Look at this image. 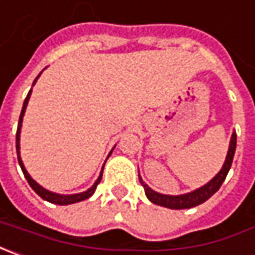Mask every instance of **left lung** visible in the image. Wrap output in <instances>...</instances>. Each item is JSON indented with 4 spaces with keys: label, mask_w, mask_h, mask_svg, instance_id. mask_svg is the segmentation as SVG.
<instances>
[{
    "label": "left lung",
    "mask_w": 255,
    "mask_h": 255,
    "mask_svg": "<svg viewBox=\"0 0 255 255\" xmlns=\"http://www.w3.org/2000/svg\"><path fill=\"white\" fill-rule=\"evenodd\" d=\"M236 144H237V134L233 132L232 141H230V148H229V152H227V158L224 161L223 168L222 171L219 172L216 175L213 179L210 180L209 183H206L205 186L199 188L198 190H193L190 193H186V195H179V196H168V195H161V193H156L152 189H149L146 185H145L142 179L139 178V182L141 185L144 186L145 195L146 198L149 199L152 203L158 205V206L163 207H169V209H190V207L198 206V205H202L203 202H206L207 199L212 198L215 195L216 192L220 189L222 183L226 179L227 173H229V169L232 166L233 162V156H234V152H236Z\"/></svg>",
    "instance_id": "1"
}]
</instances>
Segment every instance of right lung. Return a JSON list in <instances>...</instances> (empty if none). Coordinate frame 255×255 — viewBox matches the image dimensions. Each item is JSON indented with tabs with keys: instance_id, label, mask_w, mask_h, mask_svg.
I'll use <instances>...</instances> for the list:
<instances>
[{
	"instance_id": "obj_1",
	"label": "right lung",
	"mask_w": 255,
	"mask_h": 255,
	"mask_svg": "<svg viewBox=\"0 0 255 255\" xmlns=\"http://www.w3.org/2000/svg\"><path fill=\"white\" fill-rule=\"evenodd\" d=\"M40 75V73H39ZM39 77V76H38ZM36 77V79H38ZM36 79H35V82H36ZM33 82V83H35ZM31 92L28 93V96H26V99L23 101V106H22V111H21V116H19V123H18V129H16V154H18V162H19V166H21V169H22L23 175H25V178L28 180V183L31 185V188L39 195L40 198L45 199V200H48L50 203H55V205H72V203H77V202H82L84 199H89L92 196L93 193H94V190L97 188V185L100 183L101 176H103V172L100 173V176H99V179L96 180V183L93 185L92 188L89 189V190H86L83 193H77V195H57V193H53V192H49L46 189H43L40 185H38L35 180L32 179L31 176H29V173L26 172L25 169V166H23L22 161H21V156H19V134H21V127H22V117L23 114H25V109H26V106H28V100H29V97H31Z\"/></svg>"
}]
</instances>
